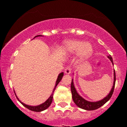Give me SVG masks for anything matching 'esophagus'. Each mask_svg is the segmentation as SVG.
<instances>
[{
  "label": "esophagus",
  "mask_w": 127,
  "mask_h": 127,
  "mask_svg": "<svg viewBox=\"0 0 127 127\" xmlns=\"http://www.w3.org/2000/svg\"><path fill=\"white\" fill-rule=\"evenodd\" d=\"M64 73H65V74H67V75H69L71 73V68L70 67H67L65 68V71H64Z\"/></svg>",
  "instance_id": "1"
}]
</instances>
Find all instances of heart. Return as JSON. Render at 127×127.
Segmentation results:
<instances>
[{
  "label": "heart",
  "mask_w": 127,
  "mask_h": 127,
  "mask_svg": "<svg viewBox=\"0 0 127 127\" xmlns=\"http://www.w3.org/2000/svg\"><path fill=\"white\" fill-rule=\"evenodd\" d=\"M64 50L68 54L77 53L78 60H82L87 59L92 55L93 48L92 45L88 42L84 43L78 40H72L65 44Z\"/></svg>",
  "instance_id": "obj_1"
}]
</instances>
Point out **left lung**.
I'll list each match as a JSON object with an SVG mask.
<instances>
[{
    "mask_svg": "<svg viewBox=\"0 0 127 127\" xmlns=\"http://www.w3.org/2000/svg\"><path fill=\"white\" fill-rule=\"evenodd\" d=\"M107 57L110 60V61L112 63V64L113 65V59H112V57L110 55H109ZM113 76H114V78H113V86H112V88L111 89L110 92H109V94L105 97L103 98V99H102L100 100L96 101V102H90V101H88L87 100H85V99H84L82 96H81L78 94L77 90H76L75 87L74 86V84H73V79H72V83H71V92H72V98H73V102L75 103L76 105L79 107V108L86 110H94L97 109V108H100L102 105H103L106 102H107L109 100L113 93L115 84L116 81L115 72V70L113 71Z\"/></svg>",
    "mask_w": 127,
    "mask_h": 127,
    "instance_id": "left-lung-1",
    "label": "left lung"
}]
</instances>
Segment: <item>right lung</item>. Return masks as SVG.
Returning <instances> with one entry per match:
<instances>
[{"instance_id":"add662e5","label":"right lung","mask_w":127,"mask_h":127,"mask_svg":"<svg viewBox=\"0 0 127 127\" xmlns=\"http://www.w3.org/2000/svg\"><path fill=\"white\" fill-rule=\"evenodd\" d=\"M43 37V35H38L35 36L34 38H35V37ZM63 76H64V72H61L60 73H59V75H58L57 79V80H56V82H55V87H54V89H53L52 93L51 94L50 96H49V98H48L47 100L45 101V102H43V103H42V104L38 105L31 106V105H29L25 104V103H24L23 102H22L21 101L19 100V98L17 97V96L16 94H15V92H14V93H15V95H16V97H17V98L18 99V100H19V102H20V103H21L24 106V107H26L27 108H28V109L30 110L33 111V112H42V111L45 110V109H47V108H49V107H50V105H51L52 102V100H53V95H54V91H55V88H56L57 85L59 84V83L60 82V81H61L62 78V77H63Z\"/></svg>"}]
</instances>
